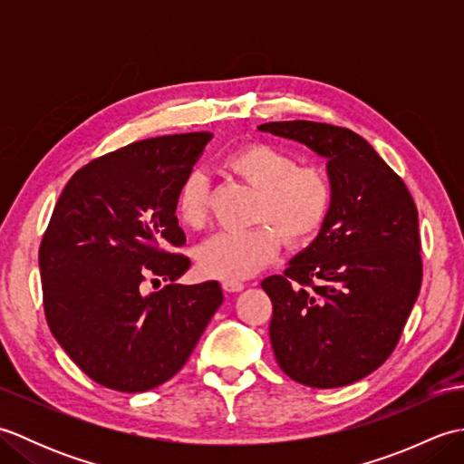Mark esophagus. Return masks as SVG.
Segmentation results:
<instances>
[{"instance_id":"1","label":"esophagus","mask_w":464,"mask_h":464,"mask_svg":"<svg viewBox=\"0 0 464 464\" xmlns=\"http://www.w3.org/2000/svg\"><path fill=\"white\" fill-rule=\"evenodd\" d=\"M223 289L227 293H239L245 289V283L241 281H223Z\"/></svg>"}]
</instances>
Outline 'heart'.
Wrapping results in <instances>:
<instances>
[{
    "mask_svg": "<svg viewBox=\"0 0 464 464\" xmlns=\"http://www.w3.org/2000/svg\"><path fill=\"white\" fill-rule=\"evenodd\" d=\"M297 157L271 143H249L225 157V167L257 191L251 221L243 231H221L197 249L207 277L247 279L273 261L279 235L291 247L311 241L333 207V181L319 165H297ZM183 225L201 229L209 215V183L201 171L185 177L175 201Z\"/></svg>",
    "mask_w": 464,
    "mask_h": 464,
    "instance_id": "heart-1",
    "label": "heart"
}]
</instances>
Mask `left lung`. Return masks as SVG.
<instances>
[{"label": "left lung", "mask_w": 464, "mask_h": 464, "mask_svg": "<svg viewBox=\"0 0 464 464\" xmlns=\"http://www.w3.org/2000/svg\"><path fill=\"white\" fill-rule=\"evenodd\" d=\"M267 131L327 157L333 207L307 249L261 283L283 372L313 389L344 387L391 357L420 281L417 205L361 135L329 123L273 121Z\"/></svg>", "instance_id": "obj_1"}]
</instances>
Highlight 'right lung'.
Here are the masks:
<instances>
[{
    "instance_id": "obj_1",
    "label": "right lung",
    "mask_w": 464,
    "mask_h": 464,
    "mask_svg": "<svg viewBox=\"0 0 464 464\" xmlns=\"http://www.w3.org/2000/svg\"><path fill=\"white\" fill-rule=\"evenodd\" d=\"M213 133L135 141L83 165L59 195L39 245L49 329L95 382L143 392L189 359L223 303L217 281L175 283L191 267L177 191ZM163 278V290L145 294Z\"/></svg>"
}]
</instances>
